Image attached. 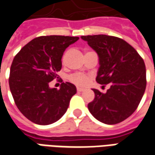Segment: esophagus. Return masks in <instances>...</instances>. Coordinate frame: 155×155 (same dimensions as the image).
Listing matches in <instances>:
<instances>
[{
    "label": "esophagus",
    "instance_id": "obj_1",
    "mask_svg": "<svg viewBox=\"0 0 155 155\" xmlns=\"http://www.w3.org/2000/svg\"><path fill=\"white\" fill-rule=\"evenodd\" d=\"M77 91L78 92H82V91H84V89H83V88L77 87Z\"/></svg>",
    "mask_w": 155,
    "mask_h": 155
}]
</instances>
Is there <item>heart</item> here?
I'll return each instance as SVG.
<instances>
[{
  "label": "heart",
  "instance_id": "b5f03b06",
  "mask_svg": "<svg viewBox=\"0 0 155 155\" xmlns=\"http://www.w3.org/2000/svg\"><path fill=\"white\" fill-rule=\"evenodd\" d=\"M70 81L77 85H84L87 83L88 77L81 73H74L70 76Z\"/></svg>",
  "mask_w": 155,
  "mask_h": 155
}]
</instances>
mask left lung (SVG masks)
Instances as JSON below:
<instances>
[{"label": "left lung", "instance_id": "obj_1", "mask_svg": "<svg viewBox=\"0 0 155 155\" xmlns=\"http://www.w3.org/2000/svg\"><path fill=\"white\" fill-rule=\"evenodd\" d=\"M81 39L87 41L99 56L96 81L110 84L104 94L93 89L94 99L88 104V109L102 123H120L135 111L145 91L143 60L134 48L115 36L83 35Z\"/></svg>", "mask_w": 155, "mask_h": 155}]
</instances>
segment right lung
<instances>
[{
	"mask_svg": "<svg viewBox=\"0 0 155 155\" xmlns=\"http://www.w3.org/2000/svg\"><path fill=\"white\" fill-rule=\"evenodd\" d=\"M78 40L74 36H40L25 45L12 61L10 90L19 110L33 123L51 124L67 110L76 93L74 84L62 83L57 90L49 83L61 70L65 49Z\"/></svg>",
	"mask_w": 155,
	"mask_h": 155,
	"instance_id": "add662e5",
	"label": "right lung"
}]
</instances>
